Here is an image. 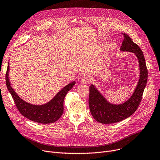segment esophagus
<instances>
[{"label":"esophagus","instance_id":"34e87169","mask_svg":"<svg viewBox=\"0 0 160 160\" xmlns=\"http://www.w3.org/2000/svg\"><path fill=\"white\" fill-rule=\"evenodd\" d=\"M91 82V78L88 77H83L82 79H81V82L83 84H88Z\"/></svg>","mask_w":160,"mask_h":160}]
</instances>
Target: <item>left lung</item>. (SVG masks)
Returning a JSON list of instances; mask_svg holds the SVG:
<instances>
[{
	"label": "left lung",
	"mask_w": 160,
	"mask_h": 160,
	"mask_svg": "<svg viewBox=\"0 0 160 160\" xmlns=\"http://www.w3.org/2000/svg\"><path fill=\"white\" fill-rule=\"evenodd\" d=\"M122 34L124 40L120 50L133 52L136 54L140 70L139 79L132 96L127 101L120 104L109 102L94 85H91L89 97V110L93 118L102 124H108L118 122L131 116L138 109L147 85L148 71L143 53L139 47L133 43L127 34L123 33Z\"/></svg>",
	"instance_id": "left-lung-1"
}]
</instances>
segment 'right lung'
<instances>
[{
	"label": "right lung",
	"mask_w": 160,
	"mask_h": 160,
	"mask_svg": "<svg viewBox=\"0 0 160 160\" xmlns=\"http://www.w3.org/2000/svg\"><path fill=\"white\" fill-rule=\"evenodd\" d=\"M9 63L6 74V83L19 112L26 118L42 124H50L58 121L63 113V100L67 92L76 82H72L65 86L50 101L45 104L33 105L24 101L12 88L9 80Z\"/></svg>",
	"instance_id": "add662e5"
}]
</instances>
